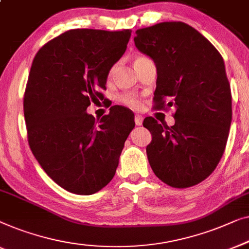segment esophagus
Here are the masks:
<instances>
[{
  "label": "esophagus",
  "mask_w": 249,
  "mask_h": 249,
  "mask_svg": "<svg viewBox=\"0 0 249 249\" xmlns=\"http://www.w3.org/2000/svg\"><path fill=\"white\" fill-rule=\"evenodd\" d=\"M134 122H135V124L138 125V126L142 125V123H143V117L141 116V115H135Z\"/></svg>",
  "instance_id": "esophagus-1"
}]
</instances>
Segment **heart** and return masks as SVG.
Listing matches in <instances>:
<instances>
[{
  "label": "heart",
  "instance_id": "obj_1",
  "mask_svg": "<svg viewBox=\"0 0 249 249\" xmlns=\"http://www.w3.org/2000/svg\"><path fill=\"white\" fill-rule=\"evenodd\" d=\"M145 58L146 57H144V56H136V57L134 58V64L135 63L143 61V59H145ZM118 101H120L122 105H124V106L132 108V109H138V108L141 106V104H142L141 97L138 96V94L134 92L122 93L121 96L118 97Z\"/></svg>",
  "mask_w": 249,
  "mask_h": 249
}]
</instances>
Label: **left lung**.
<instances>
[{
	"instance_id": "8db88e82",
	"label": "left lung",
	"mask_w": 249,
	"mask_h": 249,
	"mask_svg": "<svg viewBox=\"0 0 249 249\" xmlns=\"http://www.w3.org/2000/svg\"><path fill=\"white\" fill-rule=\"evenodd\" d=\"M134 43L157 68L155 109L175 107V125L145 117L146 146L156 176L175 188L208 178L225 152L232 118L231 91L222 56L206 38L179 21L135 31Z\"/></svg>"
}]
</instances>
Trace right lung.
<instances>
[{
    "instance_id": "add662e5",
    "label": "right lung",
    "mask_w": 249,
    "mask_h": 249,
    "mask_svg": "<svg viewBox=\"0 0 249 249\" xmlns=\"http://www.w3.org/2000/svg\"><path fill=\"white\" fill-rule=\"evenodd\" d=\"M131 30L72 29L35 56L23 97L28 142L41 168L71 193L91 195L113 179L134 114L122 106L94 118L111 66L125 53Z\"/></svg>"
}]
</instances>
